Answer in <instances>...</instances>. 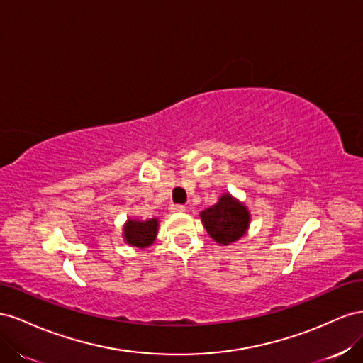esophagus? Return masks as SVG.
Segmentation results:
<instances>
[{"instance_id":"obj_1","label":"esophagus","mask_w":363,"mask_h":363,"mask_svg":"<svg viewBox=\"0 0 363 363\" xmlns=\"http://www.w3.org/2000/svg\"><path fill=\"white\" fill-rule=\"evenodd\" d=\"M170 211L172 213H184L185 211V206L181 205V203H176V205L170 206Z\"/></svg>"}]
</instances>
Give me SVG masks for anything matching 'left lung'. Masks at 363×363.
Instances as JSON below:
<instances>
[{"mask_svg":"<svg viewBox=\"0 0 363 363\" xmlns=\"http://www.w3.org/2000/svg\"><path fill=\"white\" fill-rule=\"evenodd\" d=\"M201 219L206 233L219 245H231L246 234L251 214L245 203L230 193L222 194L216 205L201 211Z\"/></svg>","mask_w":363,"mask_h":363,"instance_id":"8db88e82","label":"left lung"}]
</instances>
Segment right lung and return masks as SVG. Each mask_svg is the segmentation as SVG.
Returning <instances> with one entry per match:
<instances>
[{"mask_svg":"<svg viewBox=\"0 0 363 363\" xmlns=\"http://www.w3.org/2000/svg\"><path fill=\"white\" fill-rule=\"evenodd\" d=\"M158 234V219L149 220H138V219H128L123 228L124 242L133 247H149Z\"/></svg>","mask_w":363,"mask_h":363,"instance_id":"obj_1","label":"right lung"}]
</instances>
